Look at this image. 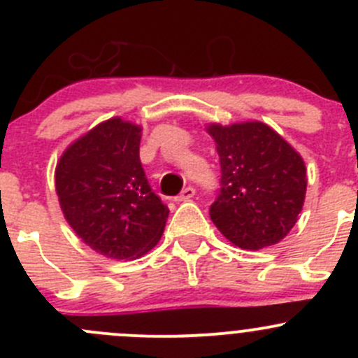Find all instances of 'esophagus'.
Listing matches in <instances>:
<instances>
[{"label": "esophagus", "mask_w": 358, "mask_h": 358, "mask_svg": "<svg viewBox=\"0 0 358 358\" xmlns=\"http://www.w3.org/2000/svg\"><path fill=\"white\" fill-rule=\"evenodd\" d=\"M194 196H196V189H194V187H185V189L176 196V201H189L192 199Z\"/></svg>", "instance_id": "1"}]
</instances>
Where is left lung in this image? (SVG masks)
<instances>
[{
  "mask_svg": "<svg viewBox=\"0 0 358 358\" xmlns=\"http://www.w3.org/2000/svg\"><path fill=\"white\" fill-rule=\"evenodd\" d=\"M220 156V192L209 216L225 239L243 249L280 243L294 227L306 192L301 156L259 121L209 124Z\"/></svg>",
  "mask_w": 358,
  "mask_h": 358,
  "instance_id": "left-lung-1",
  "label": "left lung"
}]
</instances>
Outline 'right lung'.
Wrapping results in <instances>:
<instances>
[{
	"instance_id": "1",
	"label": "right lung",
	"mask_w": 358,
	"mask_h": 358,
	"mask_svg": "<svg viewBox=\"0 0 358 358\" xmlns=\"http://www.w3.org/2000/svg\"><path fill=\"white\" fill-rule=\"evenodd\" d=\"M140 138V126L109 119L69 145L55 169L57 196L71 229L112 259L150 251L169 213L145 178Z\"/></svg>"
}]
</instances>
